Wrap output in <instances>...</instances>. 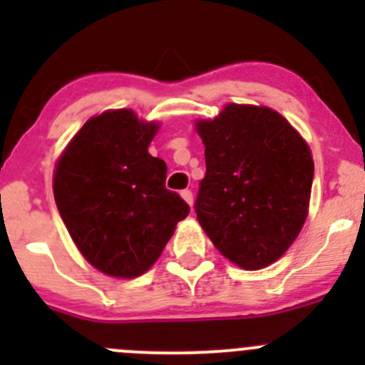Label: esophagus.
<instances>
[{
  "label": "esophagus",
  "instance_id": "1",
  "mask_svg": "<svg viewBox=\"0 0 365 365\" xmlns=\"http://www.w3.org/2000/svg\"><path fill=\"white\" fill-rule=\"evenodd\" d=\"M182 197L187 201V203H189V206L194 205V194H192V190H189V189L182 190Z\"/></svg>",
  "mask_w": 365,
  "mask_h": 365
}]
</instances>
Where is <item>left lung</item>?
Masks as SVG:
<instances>
[{"mask_svg":"<svg viewBox=\"0 0 365 365\" xmlns=\"http://www.w3.org/2000/svg\"><path fill=\"white\" fill-rule=\"evenodd\" d=\"M206 175L196 215L219 252L259 270L289 249L307 219L314 162L307 143L270 108L227 104L200 120Z\"/></svg>","mask_w":365,"mask_h":365,"instance_id":"8db88e82","label":"left lung"}]
</instances>
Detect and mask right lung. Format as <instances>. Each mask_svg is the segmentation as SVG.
<instances>
[{
    "label": "right lung",
    "mask_w": 365,
    "mask_h": 365,
    "mask_svg": "<svg viewBox=\"0 0 365 365\" xmlns=\"http://www.w3.org/2000/svg\"><path fill=\"white\" fill-rule=\"evenodd\" d=\"M159 125L130 109L90 118L54 169V200L88 263L113 277L145 274L189 215L165 189V162L148 153Z\"/></svg>",
    "instance_id": "obj_1"
}]
</instances>
